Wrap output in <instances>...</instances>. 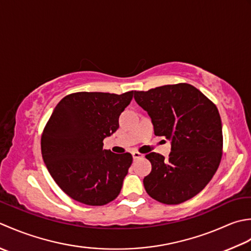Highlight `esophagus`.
Segmentation results:
<instances>
[{
    "label": "esophagus",
    "instance_id": "34e87169",
    "mask_svg": "<svg viewBox=\"0 0 251 251\" xmlns=\"http://www.w3.org/2000/svg\"><path fill=\"white\" fill-rule=\"evenodd\" d=\"M132 154V157H133V159H139V158H141V157H143V155L142 154H140L139 151H132L131 152Z\"/></svg>",
    "mask_w": 251,
    "mask_h": 251
}]
</instances>
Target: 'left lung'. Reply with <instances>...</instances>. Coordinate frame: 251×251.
<instances>
[{"instance_id": "1", "label": "left lung", "mask_w": 251, "mask_h": 251, "mask_svg": "<svg viewBox=\"0 0 251 251\" xmlns=\"http://www.w3.org/2000/svg\"><path fill=\"white\" fill-rule=\"evenodd\" d=\"M134 100L147 111L155 134L171 141L168 159L156 152L146 158L151 171L145 191L157 201L177 204L202 191L222 157V124L217 106L187 83L134 91Z\"/></svg>"}]
</instances>
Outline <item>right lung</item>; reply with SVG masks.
I'll return each instance as SVG.
<instances>
[{
	"instance_id": "obj_1",
	"label": "right lung",
	"mask_w": 251,
	"mask_h": 251,
	"mask_svg": "<svg viewBox=\"0 0 251 251\" xmlns=\"http://www.w3.org/2000/svg\"><path fill=\"white\" fill-rule=\"evenodd\" d=\"M133 93L78 92L65 96L53 110L41 151L56 184L75 201L103 206L119 195L132 156L103 150V141L119 127V116Z\"/></svg>"
}]
</instances>
